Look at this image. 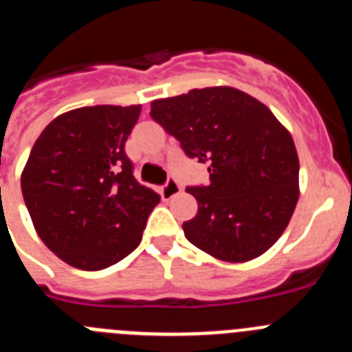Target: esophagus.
<instances>
[{
  "label": "esophagus",
  "mask_w": 352,
  "mask_h": 352,
  "mask_svg": "<svg viewBox=\"0 0 352 352\" xmlns=\"http://www.w3.org/2000/svg\"><path fill=\"white\" fill-rule=\"evenodd\" d=\"M179 192H182V186H179V183L176 182L174 178H169L166 182V185L160 188V197L164 199V201H169V199H173L174 195H178Z\"/></svg>",
  "instance_id": "1"
}]
</instances>
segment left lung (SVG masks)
Wrapping results in <instances>:
<instances>
[{"label": "left lung", "mask_w": 352, "mask_h": 352, "mask_svg": "<svg viewBox=\"0 0 352 352\" xmlns=\"http://www.w3.org/2000/svg\"><path fill=\"white\" fill-rule=\"evenodd\" d=\"M149 116L178 139L186 157L210 166L208 185L186 188L197 199V214L183 223L186 239L227 263L268 250L300 195L294 141L272 111L219 86L151 102Z\"/></svg>", "instance_id": "8db88e82"}]
</instances>
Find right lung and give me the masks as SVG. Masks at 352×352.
<instances>
[{"mask_svg":"<svg viewBox=\"0 0 352 352\" xmlns=\"http://www.w3.org/2000/svg\"><path fill=\"white\" fill-rule=\"evenodd\" d=\"M141 105H93L52 120L33 144L21 188L40 239L86 272L120 263L141 243L160 195L133 178L125 142Z\"/></svg>","mask_w":352,"mask_h":352,"instance_id":"1","label":"right lung"}]
</instances>
